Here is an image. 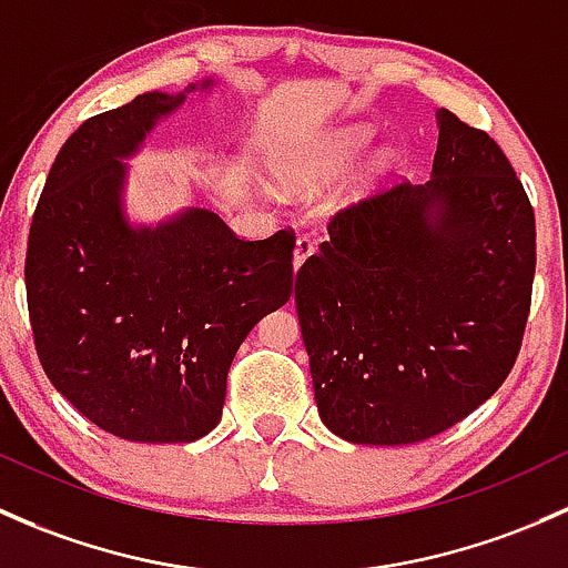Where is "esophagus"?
Segmentation results:
<instances>
[{
  "label": "esophagus",
  "mask_w": 568,
  "mask_h": 568,
  "mask_svg": "<svg viewBox=\"0 0 568 568\" xmlns=\"http://www.w3.org/2000/svg\"><path fill=\"white\" fill-rule=\"evenodd\" d=\"M314 254V243L308 241V237H297L295 241V254H292V267H301L303 262H306V256Z\"/></svg>",
  "instance_id": "34e87169"
}]
</instances>
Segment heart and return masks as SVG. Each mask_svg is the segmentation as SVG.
<instances>
[{"label": "heart", "instance_id": "obj_1", "mask_svg": "<svg viewBox=\"0 0 568 568\" xmlns=\"http://www.w3.org/2000/svg\"><path fill=\"white\" fill-rule=\"evenodd\" d=\"M372 131L369 128H347V131L336 133V136L325 139V142L314 144V148L295 150V153H284L273 163V178L278 180L284 191L297 196L320 194L327 185L336 183L353 161L358 158L361 150L369 144ZM394 155L377 153L361 169L349 183V196H366L377 191L385 180L394 172Z\"/></svg>", "mask_w": 568, "mask_h": 568}]
</instances>
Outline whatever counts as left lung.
Segmentation results:
<instances>
[{
  "label": "left lung",
  "instance_id": "obj_1",
  "mask_svg": "<svg viewBox=\"0 0 568 568\" xmlns=\"http://www.w3.org/2000/svg\"><path fill=\"white\" fill-rule=\"evenodd\" d=\"M437 125L429 183L338 210L295 276L320 418L349 443L440 435L500 388L523 347L530 199L487 131L448 109Z\"/></svg>",
  "mask_w": 568,
  "mask_h": 568
}]
</instances>
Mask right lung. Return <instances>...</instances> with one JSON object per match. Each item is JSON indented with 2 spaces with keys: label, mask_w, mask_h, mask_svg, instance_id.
<instances>
[{
  "label": "right lung",
  "mask_w": 568,
  "mask_h": 568,
  "mask_svg": "<svg viewBox=\"0 0 568 568\" xmlns=\"http://www.w3.org/2000/svg\"><path fill=\"white\" fill-rule=\"evenodd\" d=\"M183 101L144 92L81 122L29 226L23 282L40 366L84 418L133 443L215 429L237 347L292 295V230L241 241L202 207L155 230L128 224L122 158Z\"/></svg>",
  "instance_id": "obj_1"
}]
</instances>
